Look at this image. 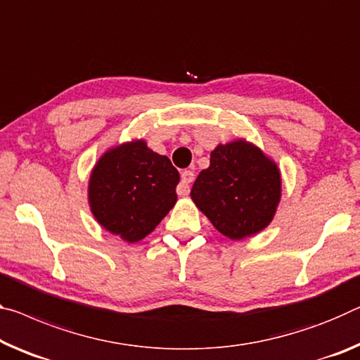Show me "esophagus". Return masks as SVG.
<instances>
[{
    "mask_svg": "<svg viewBox=\"0 0 360 360\" xmlns=\"http://www.w3.org/2000/svg\"><path fill=\"white\" fill-rule=\"evenodd\" d=\"M193 171H182L181 173V182L178 184V187H176V191H178V195H189L191 192V182L193 181Z\"/></svg>",
    "mask_w": 360,
    "mask_h": 360,
    "instance_id": "obj_1",
    "label": "esophagus"
}]
</instances>
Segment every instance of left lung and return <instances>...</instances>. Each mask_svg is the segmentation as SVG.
I'll list each match as a JSON object with an SVG mask.
<instances>
[{
    "instance_id": "obj_1",
    "label": "left lung",
    "mask_w": 360,
    "mask_h": 360,
    "mask_svg": "<svg viewBox=\"0 0 360 360\" xmlns=\"http://www.w3.org/2000/svg\"><path fill=\"white\" fill-rule=\"evenodd\" d=\"M282 195L277 165L243 139L219 144L191 197L222 236L242 240L269 226Z\"/></svg>"
}]
</instances>
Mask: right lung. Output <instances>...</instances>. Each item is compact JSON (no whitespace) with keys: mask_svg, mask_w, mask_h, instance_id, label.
Returning a JSON list of instances; mask_svg holds the SVG:
<instances>
[{"mask_svg":"<svg viewBox=\"0 0 360 360\" xmlns=\"http://www.w3.org/2000/svg\"><path fill=\"white\" fill-rule=\"evenodd\" d=\"M179 173L146 141L108 149L91 173L88 200L94 218L124 242H139L155 229L178 195Z\"/></svg>","mask_w":360,"mask_h":360,"instance_id":"obj_1","label":"right lung"}]
</instances>
